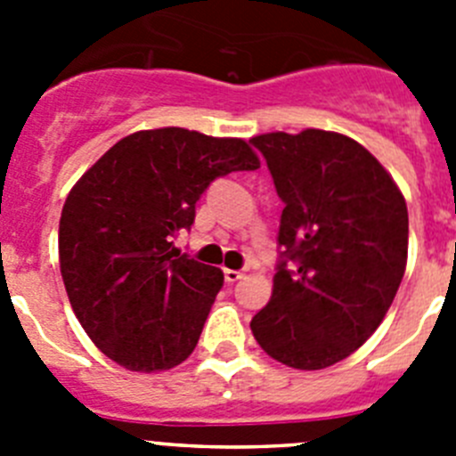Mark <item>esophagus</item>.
Listing matches in <instances>:
<instances>
[{"label": "esophagus", "instance_id": "obj_1", "mask_svg": "<svg viewBox=\"0 0 456 456\" xmlns=\"http://www.w3.org/2000/svg\"><path fill=\"white\" fill-rule=\"evenodd\" d=\"M241 276H244V273H241L240 269H224V278L228 283H237Z\"/></svg>", "mask_w": 456, "mask_h": 456}]
</instances>
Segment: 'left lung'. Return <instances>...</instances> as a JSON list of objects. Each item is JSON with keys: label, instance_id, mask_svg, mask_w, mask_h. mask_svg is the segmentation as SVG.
Returning <instances> with one entry per match:
<instances>
[{"label": "left lung", "instance_id": "1", "mask_svg": "<svg viewBox=\"0 0 456 456\" xmlns=\"http://www.w3.org/2000/svg\"><path fill=\"white\" fill-rule=\"evenodd\" d=\"M283 215L269 304L251 320L278 363L322 370L356 352L402 283L409 212L377 157L345 134L304 130L251 139Z\"/></svg>", "mask_w": 456, "mask_h": 456}]
</instances>
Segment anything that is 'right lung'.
<instances>
[{
    "instance_id": "right-lung-1",
    "label": "right lung",
    "mask_w": 456,
    "mask_h": 456,
    "mask_svg": "<svg viewBox=\"0 0 456 456\" xmlns=\"http://www.w3.org/2000/svg\"><path fill=\"white\" fill-rule=\"evenodd\" d=\"M257 167L247 141L162 127L120 139L79 178L61 212L59 263L72 310L104 356L159 372L193 352L224 273L173 240L216 178Z\"/></svg>"
}]
</instances>
